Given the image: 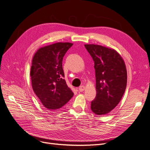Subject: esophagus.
Returning <instances> with one entry per match:
<instances>
[{"mask_svg":"<svg viewBox=\"0 0 150 150\" xmlns=\"http://www.w3.org/2000/svg\"><path fill=\"white\" fill-rule=\"evenodd\" d=\"M85 86H83V85L80 86L79 88V90L80 92L83 91L85 90Z\"/></svg>","mask_w":150,"mask_h":150,"instance_id":"34e87169","label":"esophagus"}]
</instances>
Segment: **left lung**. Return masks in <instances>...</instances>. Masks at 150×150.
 I'll return each instance as SVG.
<instances>
[{
    "label": "left lung",
    "mask_w": 150,
    "mask_h": 150,
    "mask_svg": "<svg viewBox=\"0 0 150 150\" xmlns=\"http://www.w3.org/2000/svg\"><path fill=\"white\" fill-rule=\"evenodd\" d=\"M95 62L96 96L91 109L96 115L110 112L119 104L126 89L127 74L124 61L114 49L85 44Z\"/></svg>",
    "instance_id": "left-lung-1"
}]
</instances>
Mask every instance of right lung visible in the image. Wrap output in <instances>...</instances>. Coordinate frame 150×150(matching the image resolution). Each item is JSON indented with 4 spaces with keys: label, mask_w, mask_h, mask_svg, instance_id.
<instances>
[{
    "label": "right lung",
    "mask_w": 150,
    "mask_h": 150,
    "mask_svg": "<svg viewBox=\"0 0 150 150\" xmlns=\"http://www.w3.org/2000/svg\"><path fill=\"white\" fill-rule=\"evenodd\" d=\"M70 42H57L39 49L33 56L30 75L33 90L43 106L52 110L64 106L73 97L64 78L62 60Z\"/></svg>",
    "instance_id": "1"
}]
</instances>
